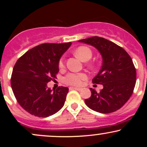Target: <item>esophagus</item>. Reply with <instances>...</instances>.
<instances>
[{
    "label": "esophagus",
    "mask_w": 147,
    "mask_h": 147,
    "mask_svg": "<svg viewBox=\"0 0 147 147\" xmlns=\"http://www.w3.org/2000/svg\"><path fill=\"white\" fill-rule=\"evenodd\" d=\"M70 89H73V90H78V91H81L82 90V88H77V87H70Z\"/></svg>",
    "instance_id": "34e87169"
}]
</instances>
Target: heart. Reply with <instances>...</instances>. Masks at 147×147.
<instances>
[{
    "mask_svg": "<svg viewBox=\"0 0 147 147\" xmlns=\"http://www.w3.org/2000/svg\"><path fill=\"white\" fill-rule=\"evenodd\" d=\"M75 55L82 61H87L90 60L92 57V51L90 48L86 46H80L75 50ZM59 66L60 68H63L64 60L63 58L61 59L59 61ZM86 79L87 75L85 73L70 72L64 77L63 81L64 83L68 84V85L80 86L83 83V81Z\"/></svg>",
    "mask_w": 147,
    "mask_h": 147,
    "instance_id": "b5f03b06",
    "label": "heart"
}]
</instances>
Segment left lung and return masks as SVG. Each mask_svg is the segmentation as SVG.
I'll return each mask as SVG.
<instances>
[{"mask_svg": "<svg viewBox=\"0 0 147 147\" xmlns=\"http://www.w3.org/2000/svg\"><path fill=\"white\" fill-rule=\"evenodd\" d=\"M78 42L92 45L102 57V65L92 83L102 84L97 92L90 88V97L85 99L88 108L101 113H110L122 108L132 95L136 82V70L132 59L120 46L99 36Z\"/></svg>", "mask_w": 147, "mask_h": 147, "instance_id": "left-lung-1", "label": "left lung"}]
</instances>
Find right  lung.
<instances>
[{"label":"right lung","instance_id":"1","mask_svg":"<svg viewBox=\"0 0 147 147\" xmlns=\"http://www.w3.org/2000/svg\"><path fill=\"white\" fill-rule=\"evenodd\" d=\"M71 42L43 43L26 52L13 68L11 86L18 104L31 115H52L63 107L68 88L59 86L53 92L47 86L57 79L61 57Z\"/></svg>","mask_w":147,"mask_h":147}]
</instances>
